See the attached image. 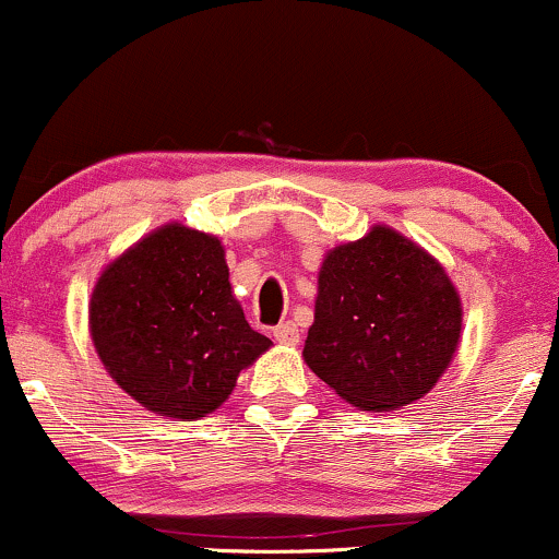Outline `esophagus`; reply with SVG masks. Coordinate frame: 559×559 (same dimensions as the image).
<instances>
[{
	"mask_svg": "<svg viewBox=\"0 0 559 559\" xmlns=\"http://www.w3.org/2000/svg\"><path fill=\"white\" fill-rule=\"evenodd\" d=\"M273 336H275V342H278V344H286V346L299 344V329L294 323H288V320H286V323L275 325Z\"/></svg>",
	"mask_w": 559,
	"mask_h": 559,
	"instance_id": "34e87169",
	"label": "esophagus"
}]
</instances>
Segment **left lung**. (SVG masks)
I'll return each instance as SVG.
<instances>
[{
    "label": "left lung",
    "instance_id": "1",
    "mask_svg": "<svg viewBox=\"0 0 559 559\" xmlns=\"http://www.w3.org/2000/svg\"><path fill=\"white\" fill-rule=\"evenodd\" d=\"M463 299L431 252L376 223L362 239L325 252L307 368L368 413L423 400L454 360Z\"/></svg>",
    "mask_w": 559,
    "mask_h": 559
}]
</instances>
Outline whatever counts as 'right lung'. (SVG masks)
I'll return each mask as SVG.
<instances>
[{
  "label": "right lung",
  "instance_id": "right-lung-1",
  "mask_svg": "<svg viewBox=\"0 0 559 559\" xmlns=\"http://www.w3.org/2000/svg\"><path fill=\"white\" fill-rule=\"evenodd\" d=\"M88 333L110 378L150 413L199 420L273 342L249 329L217 236L165 223L96 278Z\"/></svg>",
  "mask_w": 559,
  "mask_h": 559
}]
</instances>
